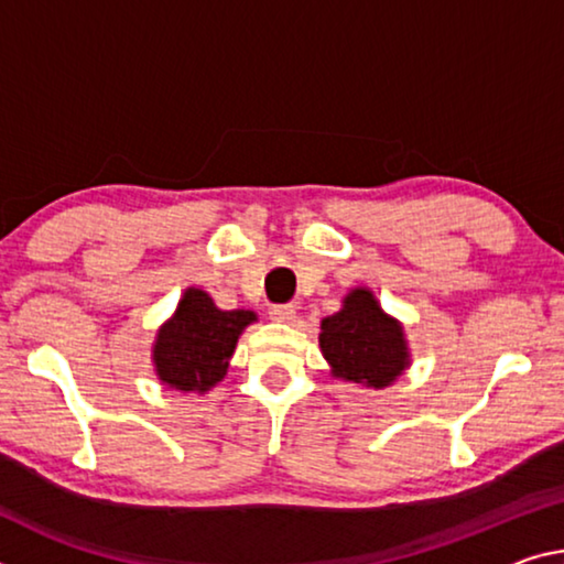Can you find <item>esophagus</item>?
Returning a JSON list of instances; mask_svg holds the SVG:
<instances>
[{"label":"esophagus","instance_id":"esophagus-1","mask_svg":"<svg viewBox=\"0 0 564 564\" xmlns=\"http://www.w3.org/2000/svg\"><path fill=\"white\" fill-rule=\"evenodd\" d=\"M268 314H271L273 321H279V324H293V318H296V308H293V306H273L271 311H268Z\"/></svg>","mask_w":564,"mask_h":564}]
</instances>
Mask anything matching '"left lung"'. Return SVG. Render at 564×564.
Instances as JSON below:
<instances>
[{"instance_id":"obj_1","label":"left lung","mask_w":564,"mask_h":564,"mask_svg":"<svg viewBox=\"0 0 564 564\" xmlns=\"http://www.w3.org/2000/svg\"><path fill=\"white\" fill-rule=\"evenodd\" d=\"M318 346L330 377L364 389H387L411 366L404 324L381 308L369 285H356L341 308L321 321Z\"/></svg>"}]
</instances>
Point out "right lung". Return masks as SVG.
<instances>
[{
  "label": "right lung",
  "instance_id": "obj_1",
  "mask_svg": "<svg viewBox=\"0 0 564 564\" xmlns=\"http://www.w3.org/2000/svg\"><path fill=\"white\" fill-rule=\"evenodd\" d=\"M250 308L223 311L203 289L183 291L181 301L153 341L158 381L183 394H205L223 381L243 330L256 324Z\"/></svg>",
  "mask_w": 564,
  "mask_h": 564
}]
</instances>
